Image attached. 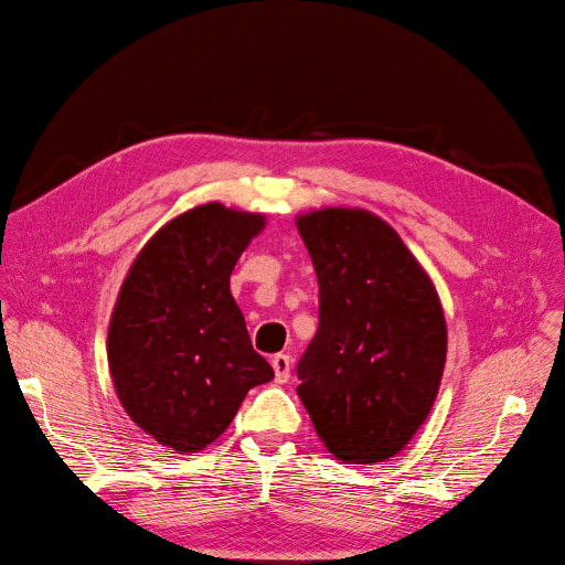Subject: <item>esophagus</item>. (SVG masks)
Returning a JSON list of instances; mask_svg holds the SVG:
<instances>
[{
    "instance_id": "esophagus-1",
    "label": "esophagus",
    "mask_w": 565,
    "mask_h": 565,
    "mask_svg": "<svg viewBox=\"0 0 565 565\" xmlns=\"http://www.w3.org/2000/svg\"><path fill=\"white\" fill-rule=\"evenodd\" d=\"M290 355H286V353H277L275 358H273V369H275V380L279 382V384H284V382H288V377H290Z\"/></svg>"
}]
</instances>
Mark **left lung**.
Wrapping results in <instances>:
<instances>
[{
  "label": "left lung",
  "instance_id": "1",
  "mask_svg": "<svg viewBox=\"0 0 565 565\" xmlns=\"http://www.w3.org/2000/svg\"><path fill=\"white\" fill-rule=\"evenodd\" d=\"M297 230L319 284L297 395L335 458L382 462L412 440L438 395L447 327L436 288L397 232L366 210H317Z\"/></svg>",
  "mask_w": 565,
  "mask_h": 565
}]
</instances>
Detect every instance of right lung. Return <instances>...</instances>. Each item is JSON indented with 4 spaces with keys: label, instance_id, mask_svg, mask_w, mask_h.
<instances>
[{
    "label": "right lung",
    "instance_id": "right-lung-1",
    "mask_svg": "<svg viewBox=\"0 0 565 565\" xmlns=\"http://www.w3.org/2000/svg\"><path fill=\"white\" fill-rule=\"evenodd\" d=\"M264 214L199 205L160 227L120 288L107 340L129 418L179 454L201 451L246 393L275 377L253 349L230 275Z\"/></svg>",
    "mask_w": 565,
    "mask_h": 565
}]
</instances>
